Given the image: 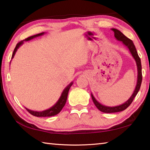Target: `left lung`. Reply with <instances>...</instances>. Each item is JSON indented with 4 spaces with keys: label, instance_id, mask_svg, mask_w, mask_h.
I'll list each match as a JSON object with an SVG mask.
<instances>
[{
    "label": "left lung",
    "instance_id": "left-lung-1",
    "mask_svg": "<svg viewBox=\"0 0 150 150\" xmlns=\"http://www.w3.org/2000/svg\"><path fill=\"white\" fill-rule=\"evenodd\" d=\"M112 30L114 31L115 38H116V39H117L118 41L122 42V43L124 44L128 49H129L131 54H132V56L133 57L134 59L135 60L136 66H137L138 77H137V83H136L135 90L134 91L132 95L130 96V98L128 99L127 101L125 102L124 103L120 105H117L115 107H109V106L103 105L101 104L99 101H97L96 99L94 98V96H93V94L91 93V98H92V100L97 108H98L100 111L105 112V113H112V112H120V111H124V110L127 109V107L129 106L131 103H132V101L134 100V98H135L136 96L137 95L139 90H140L141 83H142V80L141 60L138 56L137 51H136V49L134 46V45L132 41L130 40V39H128V38H127V37H126L124 34L121 32V31L117 30V29L112 28Z\"/></svg>",
    "mask_w": 150,
    "mask_h": 150
}]
</instances>
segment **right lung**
I'll list each match as a JSON object with an SVG mask.
<instances>
[{
    "label": "right lung",
    "mask_w": 150,
    "mask_h": 150,
    "mask_svg": "<svg viewBox=\"0 0 150 150\" xmlns=\"http://www.w3.org/2000/svg\"><path fill=\"white\" fill-rule=\"evenodd\" d=\"M44 33H45V32H42L41 33L36 34V35H32L31 37H29V38L25 39L24 40L20 41L19 43H18L16 45V46L15 49L14 50V52H13L12 56V59H13V58H14V55L16 54V52L18 49L19 48V47L21 45H22L23 44V42L30 41V40H31V39H32L35 38H37V37L43 35ZM72 84H73V82H72L70 83H69V84H68L67 86V87L64 88V90L62 91V92L61 93V96H60V98L59 99V100H58L57 103H55L53 106H52L51 108H49V109H47V110H45V111H32V110H30V109H27L26 107H25V109L27 110V111L29 112H30L31 115H32L35 117H52V116H54V115H56L57 114H59V112H60V111H61V110L62 109L63 107H64V106L65 105V103H66V102H67V100L68 91H69L70 88L71 86H72Z\"/></svg>",
    "instance_id": "right-lung-1"
}]
</instances>
